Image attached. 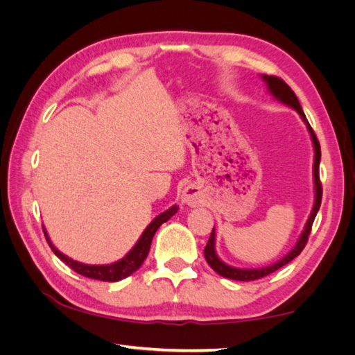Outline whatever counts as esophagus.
I'll return each mask as SVG.
<instances>
[{"label":"esophagus","mask_w":355,"mask_h":355,"mask_svg":"<svg viewBox=\"0 0 355 355\" xmlns=\"http://www.w3.org/2000/svg\"><path fill=\"white\" fill-rule=\"evenodd\" d=\"M182 201H183V202H186L187 206H192V207H195L197 205H200V201H201V192H200L198 187H195V186H187L186 189L183 191Z\"/></svg>","instance_id":"1"}]
</instances>
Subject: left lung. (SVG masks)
<instances>
[{"label":"left lung","instance_id":"left-lung-1","mask_svg":"<svg viewBox=\"0 0 355 355\" xmlns=\"http://www.w3.org/2000/svg\"><path fill=\"white\" fill-rule=\"evenodd\" d=\"M263 80L267 82V85L270 88V92L273 93L275 97H277L279 101L290 105V107H293L294 110H296L300 116H302V119L306 122L308 125V130H310V134L313 137V143H314V150H315V155H314V183H315V202H314V207H313V212L310 215V218H308L306 221V225H305V230L302 232V236H300L299 243L296 244V247L293 248V250L285 256L284 259H281L279 262L273 263V266L270 267H266V268H259V270H241V268H233V267H229L225 266L224 262H221L220 259H218V256L215 253V229L212 230V233H210V238L207 241V244L205 247V258L207 261V263L210 267H212L218 275L223 276V277H229V279H233V281H256V279H261L263 276H268L271 273H275L276 270H279L281 267L286 266V263L291 262L296 256L300 254V252L304 250L306 243H308V236H310L311 233V227H313V223H314V218L315 215H318L319 212V207H320V202H322V183H320V175H319V164H320V143L318 140V137H315L314 134V130L311 128V125L308 123V120L302 111V107H300V103L297 101L296 94H294L293 89L285 84V80H282L281 78L277 76H263Z\"/></svg>","mask_w":355,"mask_h":355}]
</instances>
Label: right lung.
<instances>
[{"instance_id": "right-lung-1", "label": "right lung", "mask_w": 355, "mask_h": 355, "mask_svg": "<svg viewBox=\"0 0 355 355\" xmlns=\"http://www.w3.org/2000/svg\"><path fill=\"white\" fill-rule=\"evenodd\" d=\"M177 210H178L177 206H172L169 210H166L164 214L158 215L155 220L148 225L146 230L143 232V235L140 236L139 243L134 245L132 250L128 253L123 259H120L114 263H110V266H87V263H80L78 261H73L71 258H69V256H65L59 252L58 248L50 243L47 232H45L44 227H42V230H44L45 239H47V243L53 250V253H55L62 262H65L70 268L76 271V273L85 276V277L99 279V281H105V282H117V281H122V279L132 275L134 271H137L141 267V263L145 262L146 256L149 253V247H150V243H153V238L155 235L157 229L160 227L163 223L168 221L171 216L175 215Z\"/></svg>"}]
</instances>
